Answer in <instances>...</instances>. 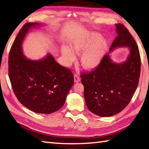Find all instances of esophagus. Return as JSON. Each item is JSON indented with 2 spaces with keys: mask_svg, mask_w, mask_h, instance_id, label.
<instances>
[{
  "mask_svg": "<svg viewBox=\"0 0 149 149\" xmlns=\"http://www.w3.org/2000/svg\"><path fill=\"white\" fill-rule=\"evenodd\" d=\"M74 81L75 83L79 82L80 78H79V76L78 74H74Z\"/></svg>",
  "mask_w": 149,
  "mask_h": 149,
  "instance_id": "34e87169",
  "label": "esophagus"
}]
</instances>
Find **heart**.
Segmentation results:
<instances>
[{"label":"heart","instance_id":"1","mask_svg":"<svg viewBox=\"0 0 149 149\" xmlns=\"http://www.w3.org/2000/svg\"><path fill=\"white\" fill-rule=\"evenodd\" d=\"M68 47L61 48L67 65L76 60V55H80L81 64L84 69L93 70L100 65L107 48V42L101 35L95 32H85L73 40Z\"/></svg>","mask_w":149,"mask_h":149}]
</instances>
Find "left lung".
Returning a JSON list of instances; mask_svg holds the SVG:
<instances>
[{
	"mask_svg": "<svg viewBox=\"0 0 149 149\" xmlns=\"http://www.w3.org/2000/svg\"><path fill=\"white\" fill-rule=\"evenodd\" d=\"M115 25L118 35L109 52L116 47H129L130 53L127 60L116 64L106 54L96 69L80 74L88 109L101 117L115 115L129 104L141 73V56L136 41L123 24Z\"/></svg>",
	"mask_w": 149,
	"mask_h": 149,
	"instance_id": "8db88e82",
	"label": "left lung"
}]
</instances>
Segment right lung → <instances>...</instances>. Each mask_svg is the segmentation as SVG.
<instances>
[{"label":"right lung","instance_id":"obj_1","mask_svg":"<svg viewBox=\"0 0 149 149\" xmlns=\"http://www.w3.org/2000/svg\"><path fill=\"white\" fill-rule=\"evenodd\" d=\"M35 25L39 24L26 23L18 33L8 55V76L22 105L37 113L51 114L63 106L74 77L70 69L58 64L51 55L38 61L24 56L22 41Z\"/></svg>","mask_w":149,"mask_h":149}]
</instances>
